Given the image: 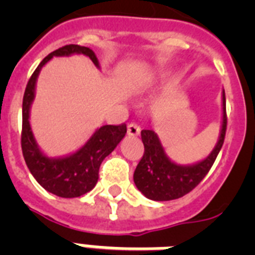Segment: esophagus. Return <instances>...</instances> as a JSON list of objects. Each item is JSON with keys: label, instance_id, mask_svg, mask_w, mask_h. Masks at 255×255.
Masks as SVG:
<instances>
[{"label": "esophagus", "instance_id": "34e87169", "mask_svg": "<svg viewBox=\"0 0 255 255\" xmlns=\"http://www.w3.org/2000/svg\"><path fill=\"white\" fill-rule=\"evenodd\" d=\"M140 127L137 126V124L135 123H131V124H128V127H127V133L129 136H137L140 135Z\"/></svg>", "mask_w": 255, "mask_h": 255}]
</instances>
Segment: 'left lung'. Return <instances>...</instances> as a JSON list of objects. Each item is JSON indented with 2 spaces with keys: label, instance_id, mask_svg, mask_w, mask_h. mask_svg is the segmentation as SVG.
Listing matches in <instances>:
<instances>
[{
  "label": "left lung",
  "instance_id": "8db88e82",
  "mask_svg": "<svg viewBox=\"0 0 255 255\" xmlns=\"http://www.w3.org/2000/svg\"><path fill=\"white\" fill-rule=\"evenodd\" d=\"M225 132V91H222V122L217 144L214 145L213 151L201 161L188 165L174 163L165 153L157 133L152 129H143L141 140L144 144V155L133 173L136 188L153 201H169L189 193L201 182L213 165L214 160L221 151Z\"/></svg>",
  "mask_w": 255,
  "mask_h": 255
}]
</instances>
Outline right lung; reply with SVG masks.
<instances>
[{"mask_svg": "<svg viewBox=\"0 0 255 255\" xmlns=\"http://www.w3.org/2000/svg\"><path fill=\"white\" fill-rule=\"evenodd\" d=\"M83 54L100 69L95 53L85 46L66 45L50 53L39 63L26 86L22 102V135L21 145L23 159L38 184L58 197H81L94 189L99 178L102 161L116 148L127 133L126 124L102 126L78 151L59 157H50L42 151L34 137L30 126V110L35 98V86L42 67L54 57H70Z\"/></svg>", "mask_w": 255, "mask_h": 255, "instance_id": "1", "label": "right lung"}]
</instances>
